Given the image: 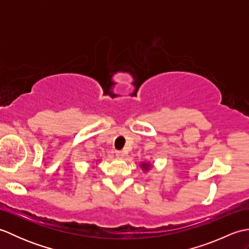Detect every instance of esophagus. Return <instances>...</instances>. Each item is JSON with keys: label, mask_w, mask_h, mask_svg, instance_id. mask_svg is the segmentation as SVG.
<instances>
[{"label": "esophagus", "mask_w": 249, "mask_h": 249, "mask_svg": "<svg viewBox=\"0 0 249 249\" xmlns=\"http://www.w3.org/2000/svg\"><path fill=\"white\" fill-rule=\"evenodd\" d=\"M115 155L118 158H123L125 156V153L123 151H115Z\"/></svg>", "instance_id": "esophagus-1"}]
</instances>
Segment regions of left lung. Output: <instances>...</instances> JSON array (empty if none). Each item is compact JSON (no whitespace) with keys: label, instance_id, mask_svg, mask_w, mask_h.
I'll return each instance as SVG.
<instances>
[{"label":"left lung","instance_id":"left-lung-1","mask_svg":"<svg viewBox=\"0 0 249 249\" xmlns=\"http://www.w3.org/2000/svg\"><path fill=\"white\" fill-rule=\"evenodd\" d=\"M140 166L143 171H149V169L151 168V163L150 162H141Z\"/></svg>","mask_w":249,"mask_h":249}]
</instances>
